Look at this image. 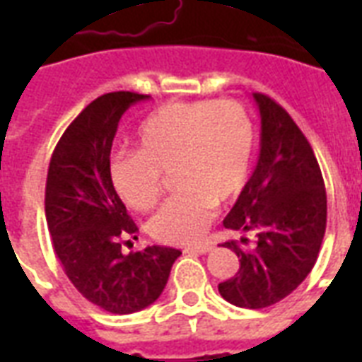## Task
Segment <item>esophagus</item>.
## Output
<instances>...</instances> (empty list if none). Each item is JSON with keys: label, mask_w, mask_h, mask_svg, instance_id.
<instances>
[{"label": "esophagus", "mask_w": 362, "mask_h": 362, "mask_svg": "<svg viewBox=\"0 0 362 362\" xmlns=\"http://www.w3.org/2000/svg\"><path fill=\"white\" fill-rule=\"evenodd\" d=\"M214 250L212 244H197V246H187L184 247V252L186 253H209Z\"/></svg>", "instance_id": "34e87169"}]
</instances>
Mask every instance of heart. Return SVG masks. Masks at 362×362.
<instances>
[{
    "instance_id": "1",
    "label": "heart",
    "mask_w": 362,
    "mask_h": 362,
    "mask_svg": "<svg viewBox=\"0 0 362 362\" xmlns=\"http://www.w3.org/2000/svg\"><path fill=\"white\" fill-rule=\"evenodd\" d=\"M135 150L110 158L116 195L135 212L156 206L163 175L173 173L178 193L153 214L148 231L165 244H189L203 237L216 203H231L250 178L255 127L237 101H175L152 110L139 124Z\"/></svg>"
}]
</instances>
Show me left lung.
<instances>
[{
    "label": "left lung",
    "mask_w": 362,
    "mask_h": 362,
    "mask_svg": "<svg viewBox=\"0 0 362 362\" xmlns=\"http://www.w3.org/2000/svg\"><path fill=\"white\" fill-rule=\"evenodd\" d=\"M261 115V152L252 178L223 220L226 229L253 233L223 246L240 261L218 289L240 308L272 306L297 289L320 255L327 227V193L308 139L287 110L253 93Z\"/></svg>",
    "instance_id": "8db88e82"
}]
</instances>
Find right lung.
<instances>
[{
	"instance_id": "right-lung-1",
	"label": "right lung",
	"mask_w": 362,
	"mask_h": 362,
	"mask_svg": "<svg viewBox=\"0 0 362 362\" xmlns=\"http://www.w3.org/2000/svg\"><path fill=\"white\" fill-rule=\"evenodd\" d=\"M148 95L110 92L88 105L54 148L45 214L56 257L76 291L110 314H133L158 300L180 250L122 252L139 227L112 189L110 148L122 115Z\"/></svg>"
}]
</instances>
